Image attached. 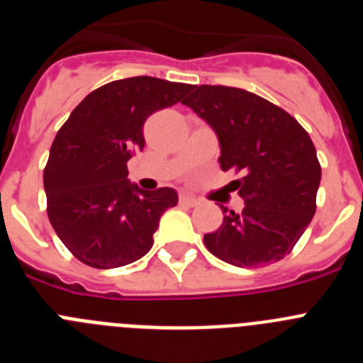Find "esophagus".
Wrapping results in <instances>:
<instances>
[{
  "instance_id": "34e87169",
  "label": "esophagus",
  "mask_w": 363,
  "mask_h": 363,
  "mask_svg": "<svg viewBox=\"0 0 363 363\" xmlns=\"http://www.w3.org/2000/svg\"><path fill=\"white\" fill-rule=\"evenodd\" d=\"M179 203L187 205V207H196L200 201H198L194 196H189V194H179Z\"/></svg>"
}]
</instances>
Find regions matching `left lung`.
I'll return each mask as SVG.
<instances>
[{"mask_svg": "<svg viewBox=\"0 0 363 363\" xmlns=\"http://www.w3.org/2000/svg\"><path fill=\"white\" fill-rule=\"evenodd\" d=\"M182 101L213 127L221 171L236 179L242 213L205 234V247L236 267L274 264L293 251L316 213L322 167L306 129L278 105L236 86L194 85Z\"/></svg>", "mask_w": 363, "mask_h": 363, "instance_id": "left-lung-1", "label": "left lung"}]
</instances>
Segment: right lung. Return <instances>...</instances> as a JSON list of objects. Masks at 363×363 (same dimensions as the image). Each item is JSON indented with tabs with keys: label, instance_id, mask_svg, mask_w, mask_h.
<instances>
[{
	"label": "right lung",
	"instance_id": "right-lung-1",
	"mask_svg": "<svg viewBox=\"0 0 363 363\" xmlns=\"http://www.w3.org/2000/svg\"><path fill=\"white\" fill-rule=\"evenodd\" d=\"M191 89L150 76L111 82L86 96L57 130L43 171L47 214L85 265L123 267L150 251L160 218L178 194L171 187L138 189L127 178V162L145 147L147 118Z\"/></svg>",
	"mask_w": 363,
	"mask_h": 363
}]
</instances>
